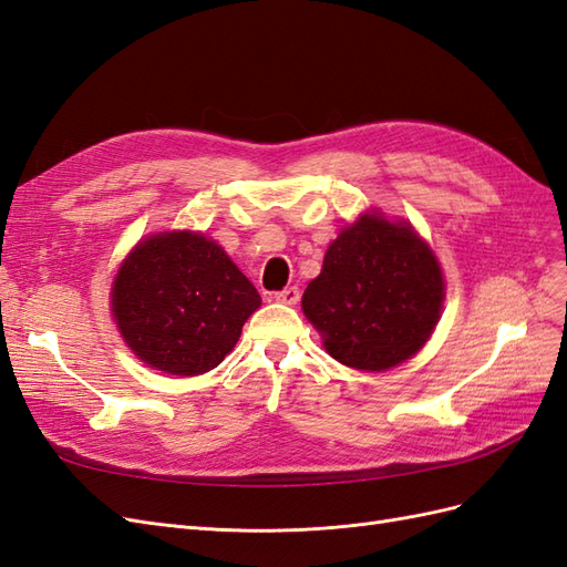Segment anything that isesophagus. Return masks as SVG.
Listing matches in <instances>:
<instances>
[{
  "label": "esophagus",
  "instance_id": "1",
  "mask_svg": "<svg viewBox=\"0 0 567 567\" xmlns=\"http://www.w3.org/2000/svg\"><path fill=\"white\" fill-rule=\"evenodd\" d=\"M277 300L284 302V305H296L300 300V290L296 286H288L284 290H279L277 293Z\"/></svg>",
  "mask_w": 567,
  "mask_h": 567
}]
</instances>
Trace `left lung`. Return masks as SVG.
Returning a JSON list of instances; mask_svg holds the SVG:
<instances>
[{
    "mask_svg": "<svg viewBox=\"0 0 567 567\" xmlns=\"http://www.w3.org/2000/svg\"><path fill=\"white\" fill-rule=\"evenodd\" d=\"M435 252L409 221L364 213L323 255L302 293V312L340 364L388 371L414 357L442 312Z\"/></svg>",
    "mask_w": 567,
    "mask_h": 567,
    "instance_id": "obj_1",
    "label": "left lung"
}]
</instances>
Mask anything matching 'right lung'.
Wrapping results in <instances>:
<instances>
[{
  "mask_svg": "<svg viewBox=\"0 0 567 567\" xmlns=\"http://www.w3.org/2000/svg\"><path fill=\"white\" fill-rule=\"evenodd\" d=\"M260 305V293L225 248L194 231L144 238L111 288V312L127 348L151 369L173 375L215 369Z\"/></svg>",
  "mask_w": 567,
  "mask_h": 567,
  "instance_id": "obj_1",
  "label": "right lung"
}]
</instances>
